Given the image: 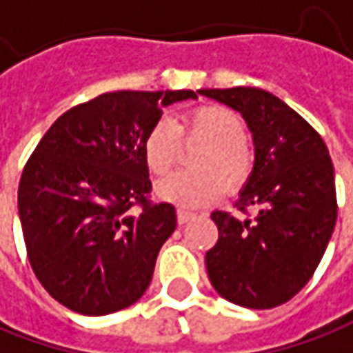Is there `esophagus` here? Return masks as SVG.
<instances>
[{
	"label": "esophagus",
	"instance_id": "obj_1",
	"mask_svg": "<svg viewBox=\"0 0 353 353\" xmlns=\"http://www.w3.org/2000/svg\"><path fill=\"white\" fill-rule=\"evenodd\" d=\"M193 216H195V212H191V210H183V208L177 210V222L179 224H187Z\"/></svg>",
	"mask_w": 353,
	"mask_h": 353
}]
</instances>
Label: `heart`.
I'll use <instances>...</instances> for the list:
<instances>
[{"instance_id": "heart-1", "label": "heart", "mask_w": 353, "mask_h": 353, "mask_svg": "<svg viewBox=\"0 0 353 353\" xmlns=\"http://www.w3.org/2000/svg\"><path fill=\"white\" fill-rule=\"evenodd\" d=\"M181 137L187 143H205L199 148L191 166L166 177L157 193L179 207H201L214 203L224 193V183L237 189L253 170V150L245 139L243 119L226 106H203L193 110L177 125L172 117H160L145 139V160L157 176L170 174L181 157Z\"/></svg>"}]
</instances>
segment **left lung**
Segmentation results:
<instances>
[{"label": "left lung", "mask_w": 353, "mask_h": 353, "mask_svg": "<svg viewBox=\"0 0 353 353\" xmlns=\"http://www.w3.org/2000/svg\"><path fill=\"white\" fill-rule=\"evenodd\" d=\"M236 110L253 135L255 164L239 191V214L214 210L216 245L207 251L210 284L249 309H270L313 276L336 224L334 168L317 131L263 88H203ZM256 208L249 217L246 210Z\"/></svg>", "instance_id": "left-lung-1"}]
</instances>
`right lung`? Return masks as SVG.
<instances>
[{
    "label": "right lung",
    "mask_w": 353,
    "mask_h": 353,
    "mask_svg": "<svg viewBox=\"0 0 353 353\" xmlns=\"http://www.w3.org/2000/svg\"><path fill=\"white\" fill-rule=\"evenodd\" d=\"M189 98L193 90L96 96L57 117L28 158L19 183L26 255L67 309L108 315L146 292L177 220L174 205L148 201L143 145L162 108Z\"/></svg>",
    "instance_id": "1"
}]
</instances>
